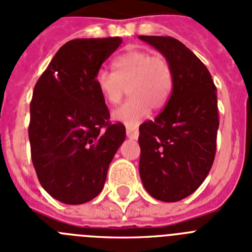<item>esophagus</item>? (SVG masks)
I'll return each mask as SVG.
<instances>
[{"mask_svg": "<svg viewBox=\"0 0 252 252\" xmlns=\"http://www.w3.org/2000/svg\"><path fill=\"white\" fill-rule=\"evenodd\" d=\"M139 136V132L137 129H132V128H126V137L130 139H137Z\"/></svg>", "mask_w": 252, "mask_h": 252, "instance_id": "34e87169", "label": "esophagus"}]
</instances>
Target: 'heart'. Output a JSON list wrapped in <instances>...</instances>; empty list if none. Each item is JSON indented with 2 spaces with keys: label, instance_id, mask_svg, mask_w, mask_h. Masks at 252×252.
<instances>
[{
  "label": "heart",
  "instance_id": "1",
  "mask_svg": "<svg viewBox=\"0 0 252 252\" xmlns=\"http://www.w3.org/2000/svg\"><path fill=\"white\" fill-rule=\"evenodd\" d=\"M115 73L100 69L96 74V86L101 96L110 105L122 101L126 87L132 98L113 114L114 120L128 128L137 126L147 118L151 107L165 106L173 90V69L162 56H154L147 51L129 50L114 60Z\"/></svg>",
  "mask_w": 252,
  "mask_h": 252
}]
</instances>
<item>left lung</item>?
<instances>
[{
    "instance_id": "8db88e82",
    "label": "left lung",
    "mask_w": 252,
    "mask_h": 252,
    "mask_svg": "<svg viewBox=\"0 0 252 252\" xmlns=\"http://www.w3.org/2000/svg\"><path fill=\"white\" fill-rule=\"evenodd\" d=\"M173 69L165 109L139 126V175L156 200L175 202L193 193L210 172L219 128L217 88L208 67L172 37L139 35Z\"/></svg>"
}]
</instances>
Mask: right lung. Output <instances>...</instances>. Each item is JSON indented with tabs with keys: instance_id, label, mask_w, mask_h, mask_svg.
Wrapping results in <instances>:
<instances>
[{
	"instance_id": "1",
	"label": "right lung",
	"mask_w": 252,
	"mask_h": 252,
	"mask_svg": "<svg viewBox=\"0 0 252 252\" xmlns=\"http://www.w3.org/2000/svg\"><path fill=\"white\" fill-rule=\"evenodd\" d=\"M120 43L119 37L66 42L33 91L32 161L42 187L64 204H84L102 191L110 162L126 139L122 123H109L96 86L97 71Z\"/></svg>"
}]
</instances>
